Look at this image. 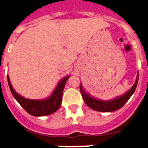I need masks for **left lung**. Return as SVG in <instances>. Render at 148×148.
<instances>
[{"label":"left lung","instance_id":"obj_1","mask_svg":"<svg viewBox=\"0 0 148 148\" xmlns=\"http://www.w3.org/2000/svg\"><path fill=\"white\" fill-rule=\"evenodd\" d=\"M138 76L139 75L138 74L135 84L132 86V87L127 92L125 93L124 95L115 98L112 100L102 101V100H100V99L92 97L91 95L87 94L86 92H84V89L82 87V85L80 84V92L82 94V97L84 99L86 105L91 109H92V110H96V111H101V112H112V111H115V110L121 108L132 95L135 89L137 87Z\"/></svg>","mask_w":148,"mask_h":148}]
</instances>
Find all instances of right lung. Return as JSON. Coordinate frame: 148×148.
I'll return each instance as SVG.
<instances>
[{"instance_id":"obj_1","label":"right lung","mask_w":148,"mask_h":148,"mask_svg":"<svg viewBox=\"0 0 148 148\" xmlns=\"http://www.w3.org/2000/svg\"><path fill=\"white\" fill-rule=\"evenodd\" d=\"M69 77L70 76H66L63 78L62 80H61L50 96L47 99H41V100L28 99L22 97L15 91V89L11 85L8 75H7V80H8L9 87L12 92V95L18 101V104L32 116H41L52 114L59 110L62 104V93L64 86Z\"/></svg>"}]
</instances>
